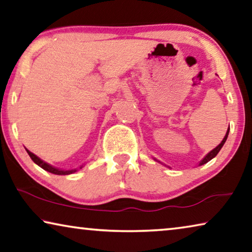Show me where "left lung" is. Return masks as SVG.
<instances>
[{"instance_id":"8db88e82","label":"left lung","mask_w":252,"mask_h":252,"mask_svg":"<svg viewBox=\"0 0 252 252\" xmlns=\"http://www.w3.org/2000/svg\"><path fill=\"white\" fill-rule=\"evenodd\" d=\"M229 131H230V126H229V129H227V131H226V133H225V135H224V138H223V140L221 141V143H220V145L218 146V147H215L213 150H211L209 154H207L204 158L202 159L201 161H199V165L198 166H202V165H204V163H206V162H209L211 159H213L215 156H217L218 154H219V151L221 150V148L223 147V145H224L225 143V141H226V139H227V135H229Z\"/></svg>"}]
</instances>
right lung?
<instances>
[{
    "label": "right lung",
    "instance_id": "add662e5",
    "mask_svg": "<svg viewBox=\"0 0 252 252\" xmlns=\"http://www.w3.org/2000/svg\"><path fill=\"white\" fill-rule=\"evenodd\" d=\"M26 150H27L28 155L30 156V158L32 159V161H33L34 163H37V165H38L39 167H41L42 169H45L46 171H49V173H51V174H55V175H69V174H73V173H75V171H77V169L63 170V169L56 168V167L51 166V165H49V163H47L46 161L41 160V159H40L39 157H37V156H35L34 154L31 153V151H29L28 149H26ZM82 167H83V166H82ZM82 167H79V168H82Z\"/></svg>",
    "mask_w": 252,
    "mask_h": 252
}]
</instances>
